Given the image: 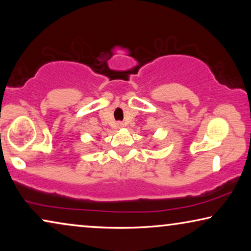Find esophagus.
<instances>
[{"label": "esophagus", "instance_id": "esophagus-1", "mask_svg": "<svg viewBox=\"0 0 251 251\" xmlns=\"http://www.w3.org/2000/svg\"><path fill=\"white\" fill-rule=\"evenodd\" d=\"M118 126H119V128H122V126H123V123L119 122V123H118Z\"/></svg>", "mask_w": 251, "mask_h": 251}]
</instances>
